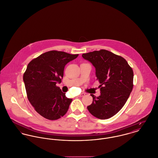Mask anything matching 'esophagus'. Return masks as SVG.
Returning <instances> with one entry per match:
<instances>
[{
    "mask_svg": "<svg viewBox=\"0 0 158 158\" xmlns=\"http://www.w3.org/2000/svg\"><path fill=\"white\" fill-rule=\"evenodd\" d=\"M85 95V93H81V94H79V97H83V96H84Z\"/></svg>",
    "mask_w": 158,
    "mask_h": 158,
    "instance_id": "1",
    "label": "esophagus"
}]
</instances>
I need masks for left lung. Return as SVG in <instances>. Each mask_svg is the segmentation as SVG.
<instances>
[{
	"label": "left lung",
	"instance_id": "8db88e82",
	"mask_svg": "<svg viewBox=\"0 0 158 158\" xmlns=\"http://www.w3.org/2000/svg\"><path fill=\"white\" fill-rule=\"evenodd\" d=\"M95 68L101 95L93 94L88 111L97 118L107 119L115 115L127 102L133 88L134 73L125 58L105 49L83 54Z\"/></svg>",
	"mask_w": 158,
	"mask_h": 158
}]
</instances>
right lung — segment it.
I'll use <instances>...</instances> for the list:
<instances>
[{
	"mask_svg": "<svg viewBox=\"0 0 158 158\" xmlns=\"http://www.w3.org/2000/svg\"><path fill=\"white\" fill-rule=\"evenodd\" d=\"M78 56L53 50L33 59L27 65L23 75L27 98L47 119H60L69 109L72 99L67 98L56 84L61 82L65 64Z\"/></svg>",
	"mask_w": 158,
	"mask_h": 158,
	"instance_id": "1",
	"label": "right lung"
}]
</instances>
